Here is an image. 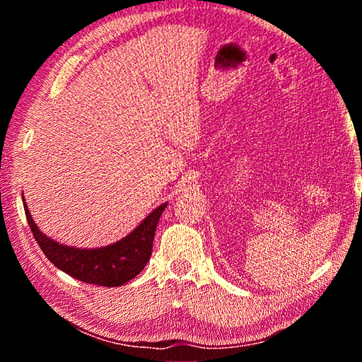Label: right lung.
<instances>
[{
	"label": "right lung",
	"mask_w": 362,
	"mask_h": 362,
	"mask_svg": "<svg viewBox=\"0 0 362 362\" xmlns=\"http://www.w3.org/2000/svg\"><path fill=\"white\" fill-rule=\"evenodd\" d=\"M23 209L32 228L33 238L52 265H56L71 278L88 284L118 287L136 278L151 257L156 225L168 203L153 209L129 235L103 247H73L60 244L45 235L30 214L22 193Z\"/></svg>",
	"instance_id": "add662e5"
}]
</instances>
